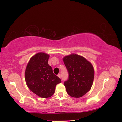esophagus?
<instances>
[{"mask_svg": "<svg viewBox=\"0 0 122 122\" xmlns=\"http://www.w3.org/2000/svg\"><path fill=\"white\" fill-rule=\"evenodd\" d=\"M57 76H58V77H59V78H61V75H60V74H59L58 75H57Z\"/></svg>", "mask_w": 122, "mask_h": 122, "instance_id": "34e87169", "label": "esophagus"}]
</instances>
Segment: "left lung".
Listing matches in <instances>:
<instances>
[{"label":"left lung","mask_w":122,"mask_h":122,"mask_svg":"<svg viewBox=\"0 0 122 122\" xmlns=\"http://www.w3.org/2000/svg\"><path fill=\"white\" fill-rule=\"evenodd\" d=\"M69 76L64 82L69 95L75 98L83 96L92 88L94 78L93 66L80 55L75 54L63 58Z\"/></svg>","instance_id":"1"}]
</instances>
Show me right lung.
<instances>
[{
	"mask_svg": "<svg viewBox=\"0 0 122 122\" xmlns=\"http://www.w3.org/2000/svg\"><path fill=\"white\" fill-rule=\"evenodd\" d=\"M49 55L44 53L34 55L28 63L25 71V80L28 88L42 98H48L55 92V86L61 82L48 65Z\"/></svg>",
	"mask_w": 122,
	"mask_h": 122,
	"instance_id": "obj_1",
	"label": "right lung"
}]
</instances>
